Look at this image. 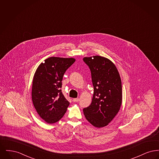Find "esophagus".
Returning <instances> with one entry per match:
<instances>
[{"instance_id":"1","label":"esophagus","mask_w":159,"mask_h":159,"mask_svg":"<svg viewBox=\"0 0 159 159\" xmlns=\"http://www.w3.org/2000/svg\"><path fill=\"white\" fill-rule=\"evenodd\" d=\"M73 101L74 102H79L80 101V99L79 98H74L73 99Z\"/></svg>"}]
</instances>
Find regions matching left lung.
Returning <instances> with one entry per match:
<instances>
[{
  "label": "left lung",
  "instance_id": "1",
  "mask_svg": "<svg viewBox=\"0 0 159 159\" xmlns=\"http://www.w3.org/2000/svg\"><path fill=\"white\" fill-rule=\"evenodd\" d=\"M93 86L92 101L83 108L86 120L96 128L106 126L118 113L122 101L120 76L112 61L98 55L84 57Z\"/></svg>",
  "mask_w": 159,
  "mask_h": 159
}]
</instances>
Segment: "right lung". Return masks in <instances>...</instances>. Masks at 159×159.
Wrapping results in <instances>:
<instances>
[{"label": "right lung", "mask_w": 159, "mask_h": 159, "mask_svg": "<svg viewBox=\"0 0 159 159\" xmlns=\"http://www.w3.org/2000/svg\"><path fill=\"white\" fill-rule=\"evenodd\" d=\"M76 60L50 57L38 67L33 80L31 98L39 116L52 124L59 121L70 102L61 92L62 77Z\"/></svg>", "instance_id": "1"}]
</instances>
